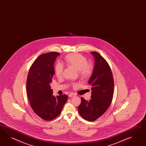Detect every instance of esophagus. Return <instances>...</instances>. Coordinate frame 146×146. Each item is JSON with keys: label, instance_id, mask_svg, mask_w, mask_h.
Masks as SVG:
<instances>
[{"label": "esophagus", "instance_id": "obj_1", "mask_svg": "<svg viewBox=\"0 0 146 146\" xmlns=\"http://www.w3.org/2000/svg\"><path fill=\"white\" fill-rule=\"evenodd\" d=\"M68 96H69V97L71 98V97H73V96H74L75 95L74 94H72V93H70V94L68 95Z\"/></svg>", "mask_w": 146, "mask_h": 146}]
</instances>
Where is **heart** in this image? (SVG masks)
Here are the masks:
<instances>
[{"mask_svg":"<svg viewBox=\"0 0 146 146\" xmlns=\"http://www.w3.org/2000/svg\"><path fill=\"white\" fill-rule=\"evenodd\" d=\"M64 60L67 65L78 71V74L82 79H86L92 74V66L88 64L87 58L80 54H70L64 57ZM63 70V64L60 62L56 64L54 71L57 78H60L62 76ZM76 86V84H73V86Z\"/></svg>","mask_w":146,"mask_h":146,"instance_id":"obj_1","label":"heart"}]
</instances>
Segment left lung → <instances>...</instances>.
<instances>
[{
	"mask_svg": "<svg viewBox=\"0 0 146 146\" xmlns=\"http://www.w3.org/2000/svg\"><path fill=\"white\" fill-rule=\"evenodd\" d=\"M95 58L93 73L89 79L92 86L91 99L81 98L78 107L80 115L87 121H94L107 111L112 102L114 92V80L110 67L99 53L92 52Z\"/></svg>",
	"mask_w": 146,
	"mask_h": 146,
	"instance_id": "1",
	"label": "left lung"
}]
</instances>
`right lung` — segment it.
Masks as SVG:
<instances>
[{"mask_svg": "<svg viewBox=\"0 0 146 146\" xmlns=\"http://www.w3.org/2000/svg\"><path fill=\"white\" fill-rule=\"evenodd\" d=\"M60 53L42 54L33 62L29 70L26 91L34 112L46 121L52 120L60 114L68 97L66 94L55 96L50 83L55 74L54 64Z\"/></svg>", "mask_w": 146, "mask_h": 146, "instance_id": "right-lung-1", "label": "right lung"}]
</instances>
